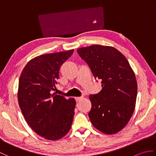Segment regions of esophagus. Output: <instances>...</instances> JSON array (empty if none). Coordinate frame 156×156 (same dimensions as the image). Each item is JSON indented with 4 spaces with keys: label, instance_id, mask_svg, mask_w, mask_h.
<instances>
[{
    "label": "esophagus",
    "instance_id": "obj_1",
    "mask_svg": "<svg viewBox=\"0 0 156 156\" xmlns=\"http://www.w3.org/2000/svg\"><path fill=\"white\" fill-rule=\"evenodd\" d=\"M82 99V97H76V98H75V100H76V102H79V101H80Z\"/></svg>",
    "mask_w": 156,
    "mask_h": 156
}]
</instances>
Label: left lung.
I'll return each instance as SVG.
<instances>
[{
    "label": "left lung",
    "mask_w": 156,
    "mask_h": 156,
    "mask_svg": "<svg viewBox=\"0 0 156 156\" xmlns=\"http://www.w3.org/2000/svg\"><path fill=\"white\" fill-rule=\"evenodd\" d=\"M77 52L97 81H102V90L89 97L92 124L104 133H117L134 112L137 84L133 69L127 58L112 47L93 45L79 48Z\"/></svg>",
    "instance_id": "1"
}]
</instances>
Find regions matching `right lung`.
<instances>
[{"label": "right lung", "mask_w": 156, "mask_h": 156, "mask_svg": "<svg viewBox=\"0 0 156 156\" xmlns=\"http://www.w3.org/2000/svg\"><path fill=\"white\" fill-rule=\"evenodd\" d=\"M74 49L37 56L29 61L19 78L18 102L26 121L39 135L58 140L68 133L76 101L54 92L62 65Z\"/></svg>", "instance_id": "1"}]
</instances>
